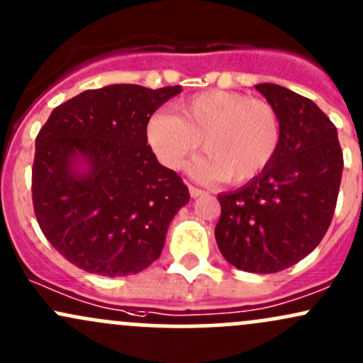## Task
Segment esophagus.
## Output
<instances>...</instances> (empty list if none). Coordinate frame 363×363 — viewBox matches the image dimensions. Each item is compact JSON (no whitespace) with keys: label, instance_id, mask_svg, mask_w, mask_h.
Instances as JSON below:
<instances>
[{"label":"esophagus","instance_id":"1","mask_svg":"<svg viewBox=\"0 0 363 363\" xmlns=\"http://www.w3.org/2000/svg\"><path fill=\"white\" fill-rule=\"evenodd\" d=\"M189 194L191 198H200L201 194H205V191L200 188H194V186H189Z\"/></svg>","mask_w":363,"mask_h":363}]
</instances>
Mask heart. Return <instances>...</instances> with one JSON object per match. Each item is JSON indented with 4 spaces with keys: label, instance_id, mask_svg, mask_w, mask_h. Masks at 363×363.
I'll list each match as a JSON object with an SVG mask.
<instances>
[{
    "label": "heart",
    "instance_id": "1",
    "mask_svg": "<svg viewBox=\"0 0 363 363\" xmlns=\"http://www.w3.org/2000/svg\"><path fill=\"white\" fill-rule=\"evenodd\" d=\"M155 113L146 125L150 146L163 165L181 169L201 145L208 155L193 165L201 179L250 181L272 162L281 127L272 106L230 91H206Z\"/></svg>",
    "mask_w": 363,
    "mask_h": 363
}]
</instances>
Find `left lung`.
Instances as JSON below:
<instances>
[{
	"instance_id": "1",
	"label": "left lung",
	"mask_w": 363,
	"mask_h": 363,
	"mask_svg": "<svg viewBox=\"0 0 363 363\" xmlns=\"http://www.w3.org/2000/svg\"><path fill=\"white\" fill-rule=\"evenodd\" d=\"M277 115L272 162L236 191L218 194L215 240L236 269L274 274L305 258L328 233L343 174L337 130L312 99L277 84H257Z\"/></svg>"
}]
</instances>
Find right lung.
<instances>
[{"mask_svg": "<svg viewBox=\"0 0 363 363\" xmlns=\"http://www.w3.org/2000/svg\"><path fill=\"white\" fill-rule=\"evenodd\" d=\"M181 91L111 84L51 111L35 138L33 203L43 234L70 264L118 277L160 257L189 191L157 160L146 125Z\"/></svg>", "mask_w": 363, "mask_h": 363, "instance_id": "1", "label": "right lung"}]
</instances>
